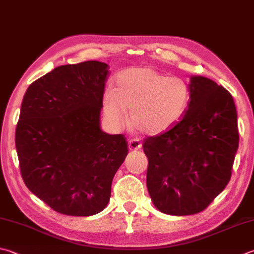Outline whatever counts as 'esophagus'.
Returning <instances> with one entry per match:
<instances>
[{
  "label": "esophagus",
  "instance_id": "obj_1",
  "mask_svg": "<svg viewBox=\"0 0 254 254\" xmlns=\"http://www.w3.org/2000/svg\"><path fill=\"white\" fill-rule=\"evenodd\" d=\"M128 148L129 150L131 151H136L138 149H140L141 148V142L138 140V139H131L128 141Z\"/></svg>",
  "mask_w": 254,
  "mask_h": 254
}]
</instances>
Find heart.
Wrapping results in <instances>:
<instances>
[{"label":"heart","mask_w":254,"mask_h":254,"mask_svg":"<svg viewBox=\"0 0 254 254\" xmlns=\"http://www.w3.org/2000/svg\"><path fill=\"white\" fill-rule=\"evenodd\" d=\"M188 84L148 66L122 70L103 95V114L109 126L122 129L129 121L146 135L156 136L177 125L187 111Z\"/></svg>","instance_id":"heart-1"}]
</instances>
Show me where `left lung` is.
I'll return each instance as SVG.
<instances>
[{
    "mask_svg": "<svg viewBox=\"0 0 254 254\" xmlns=\"http://www.w3.org/2000/svg\"><path fill=\"white\" fill-rule=\"evenodd\" d=\"M183 119L148 137L147 188L155 207L171 216L202 211L226 188L239 147L231 94L203 76H191Z\"/></svg>",
    "mask_w": 254,
    "mask_h": 254,
    "instance_id": "1",
    "label": "left lung"
}]
</instances>
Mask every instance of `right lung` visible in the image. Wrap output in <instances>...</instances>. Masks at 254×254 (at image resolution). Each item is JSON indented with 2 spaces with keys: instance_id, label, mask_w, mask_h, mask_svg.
I'll use <instances>...</instances> for the list:
<instances>
[{
  "instance_id": "1",
  "label": "right lung",
  "mask_w": 254,
  "mask_h": 254,
  "mask_svg": "<svg viewBox=\"0 0 254 254\" xmlns=\"http://www.w3.org/2000/svg\"><path fill=\"white\" fill-rule=\"evenodd\" d=\"M108 65H63L32 83L15 131L22 178L56 212L94 216L106 208L112 181L128 154L124 135L100 128Z\"/></svg>"
}]
</instances>
